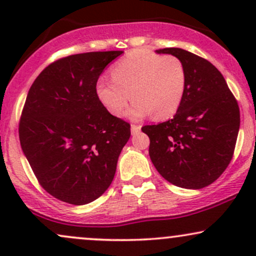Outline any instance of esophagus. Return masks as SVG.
<instances>
[{"mask_svg": "<svg viewBox=\"0 0 256 256\" xmlns=\"http://www.w3.org/2000/svg\"><path fill=\"white\" fill-rule=\"evenodd\" d=\"M140 125H134V124L131 125V134H137V132H140Z\"/></svg>", "mask_w": 256, "mask_h": 256, "instance_id": "1", "label": "esophagus"}]
</instances>
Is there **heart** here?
Returning <instances> with one entry per match:
<instances>
[{
	"mask_svg": "<svg viewBox=\"0 0 256 256\" xmlns=\"http://www.w3.org/2000/svg\"><path fill=\"white\" fill-rule=\"evenodd\" d=\"M112 80L101 78L96 95L112 116H119L131 98L128 118H171L180 107L186 88V71L180 58L136 49L112 67Z\"/></svg>",
	"mask_w": 256,
	"mask_h": 256,
	"instance_id": "b5f03b06",
	"label": "heart"
}]
</instances>
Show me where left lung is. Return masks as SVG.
<instances>
[{"label":"left lung","instance_id":"8db88e82","mask_svg":"<svg viewBox=\"0 0 256 256\" xmlns=\"http://www.w3.org/2000/svg\"><path fill=\"white\" fill-rule=\"evenodd\" d=\"M158 54L180 58L186 88L173 119L146 125L149 156L166 180L185 189H202L230 164L240 130V108L222 74L210 61L180 48Z\"/></svg>","mask_w":256,"mask_h":256}]
</instances>
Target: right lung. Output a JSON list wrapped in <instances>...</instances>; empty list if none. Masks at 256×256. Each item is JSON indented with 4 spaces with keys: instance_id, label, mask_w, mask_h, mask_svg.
<instances>
[{
    "instance_id": "right-lung-1",
    "label": "right lung",
    "mask_w": 256,
    "mask_h": 256,
    "mask_svg": "<svg viewBox=\"0 0 256 256\" xmlns=\"http://www.w3.org/2000/svg\"><path fill=\"white\" fill-rule=\"evenodd\" d=\"M124 52L70 55L49 64L28 90L19 138L46 192L67 204L95 201L110 188L130 124L96 95L104 70Z\"/></svg>"
}]
</instances>
